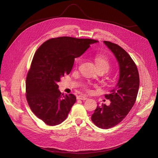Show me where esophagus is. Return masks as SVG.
Here are the masks:
<instances>
[{
    "mask_svg": "<svg viewBox=\"0 0 158 158\" xmlns=\"http://www.w3.org/2000/svg\"><path fill=\"white\" fill-rule=\"evenodd\" d=\"M78 99H81V100H85L87 99V97L84 96V95H78L77 97Z\"/></svg>",
    "mask_w": 158,
    "mask_h": 158,
    "instance_id": "34e87169",
    "label": "esophagus"
}]
</instances>
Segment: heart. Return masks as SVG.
I'll use <instances>...</instances> for the list:
<instances>
[{
	"instance_id": "1",
	"label": "heart",
	"mask_w": 158,
	"mask_h": 158,
	"mask_svg": "<svg viewBox=\"0 0 158 158\" xmlns=\"http://www.w3.org/2000/svg\"><path fill=\"white\" fill-rule=\"evenodd\" d=\"M94 61L98 69H103L107 72L110 68V64L107 57L102 55L95 54L94 55ZM88 88V87H86Z\"/></svg>"
}]
</instances>
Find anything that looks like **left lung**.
<instances>
[{
	"mask_svg": "<svg viewBox=\"0 0 158 158\" xmlns=\"http://www.w3.org/2000/svg\"><path fill=\"white\" fill-rule=\"evenodd\" d=\"M115 56L119 66V77L116 86L105 95L109 106H97L92 114V121L98 127L108 129L121 123L135 103L140 79L136 66L125 50L117 44L104 41Z\"/></svg>",
	"mask_w": 158,
	"mask_h": 158,
	"instance_id": "1",
	"label": "left lung"
}]
</instances>
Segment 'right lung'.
<instances>
[{"label":"right lung","instance_id":"add662e5","mask_svg":"<svg viewBox=\"0 0 158 158\" xmlns=\"http://www.w3.org/2000/svg\"><path fill=\"white\" fill-rule=\"evenodd\" d=\"M98 42L60 37L47 40L36 51L26 78V99L32 112L47 125H59L67 117L76 98L62 94L58 82L70 74L74 59Z\"/></svg>","mask_w":158,"mask_h":158}]
</instances>
